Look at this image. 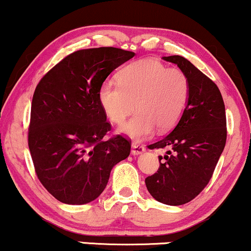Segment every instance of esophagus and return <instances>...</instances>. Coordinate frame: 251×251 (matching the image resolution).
<instances>
[{
    "instance_id": "34e87169",
    "label": "esophagus",
    "mask_w": 251,
    "mask_h": 251,
    "mask_svg": "<svg viewBox=\"0 0 251 251\" xmlns=\"http://www.w3.org/2000/svg\"><path fill=\"white\" fill-rule=\"evenodd\" d=\"M131 147H132V151H131L132 155L143 154L145 151H146V150H145V147L143 146V145H140V144H138V143H132Z\"/></svg>"
}]
</instances>
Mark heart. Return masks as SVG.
<instances>
[{"mask_svg": "<svg viewBox=\"0 0 251 251\" xmlns=\"http://www.w3.org/2000/svg\"><path fill=\"white\" fill-rule=\"evenodd\" d=\"M189 80L176 68H168L153 58L139 59L122 69L118 84L104 83L98 100L105 114L114 124H124L119 132L133 140L149 137L158 127L167 131L176 125L189 99Z\"/></svg>", "mask_w": 251, "mask_h": 251, "instance_id": "heart-1", "label": "heart"}]
</instances>
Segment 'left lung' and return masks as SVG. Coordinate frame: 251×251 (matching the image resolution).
Listing matches in <instances>:
<instances>
[{
    "label": "left lung",
    "instance_id": "8db88e82",
    "mask_svg": "<svg viewBox=\"0 0 251 251\" xmlns=\"http://www.w3.org/2000/svg\"><path fill=\"white\" fill-rule=\"evenodd\" d=\"M162 59L185 72L191 90L186 111L173 131L149 146L168 151L160 158L158 172L146 177L145 183L156 201L180 206L200 194L212 177L227 139L226 108L216 84L188 59L182 56Z\"/></svg>",
    "mask_w": 251,
    "mask_h": 251
}]
</instances>
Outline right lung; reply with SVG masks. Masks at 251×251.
<instances>
[{"mask_svg":"<svg viewBox=\"0 0 251 251\" xmlns=\"http://www.w3.org/2000/svg\"><path fill=\"white\" fill-rule=\"evenodd\" d=\"M134 57L118 48L78 50L42 78L31 104L29 150L39 181L66 204L96 200L131 144L111 131L98 91L108 75Z\"/></svg>","mask_w":251,"mask_h":251,"instance_id":"1","label":"right lung"}]
</instances>
